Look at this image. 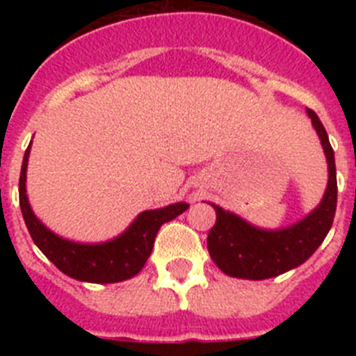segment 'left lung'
Segmentation results:
<instances>
[{
    "label": "left lung",
    "mask_w": 356,
    "mask_h": 356,
    "mask_svg": "<svg viewBox=\"0 0 356 356\" xmlns=\"http://www.w3.org/2000/svg\"><path fill=\"white\" fill-rule=\"evenodd\" d=\"M307 114L319 135L328 160V187L319 207L300 222L284 229H262L221 207L216 210V225L209 232L207 248L216 266L228 276L244 280H266L284 275L301 266L325 241L337 209V171L332 144L323 122L314 110Z\"/></svg>",
    "instance_id": "8db88e82"
}]
</instances>
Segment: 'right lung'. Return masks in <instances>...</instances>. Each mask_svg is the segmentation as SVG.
Returning <instances> with one entry per match:
<instances>
[{
  "label": "right lung",
  "mask_w": 356,
  "mask_h": 356,
  "mask_svg": "<svg viewBox=\"0 0 356 356\" xmlns=\"http://www.w3.org/2000/svg\"><path fill=\"white\" fill-rule=\"evenodd\" d=\"M30 146L24 151L19 176V205L31 238L64 275L89 284H118L140 271L149 259L155 237L163 222L188 209L187 203H175L165 209L146 210L128 226L124 234L102 244H80L55 235L39 221L28 203L26 165Z\"/></svg>",
  "instance_id": "right-lung-1"
}]
</instances>
